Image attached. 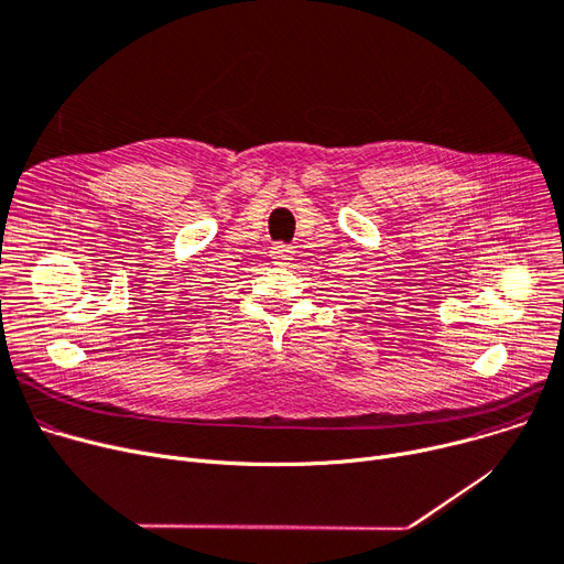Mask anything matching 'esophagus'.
I'll return each mask as SVG.
<instances>
[{
  "label": "esophagus",
  "mask_w": 564,
  "mask_h": 564,
  "mask_svg": "<svg viewBox=\"0 0 564 564\" xmlns=\"http://www.w3.org/2000/svg\"><path fill=\"white\" fill-rule=\"evenodd\" d=\"M292 253H294V251H292L290 245H281V242H279V245L272 247V256L276 258L279 264H288V262L292 260Z\"/></svg>",
  "instance_id": "esophagus-1"
}]
</instances>
